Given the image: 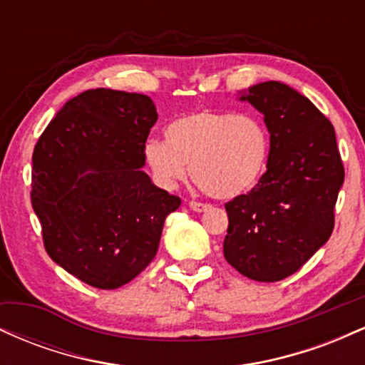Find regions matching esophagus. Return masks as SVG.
I'll use <instances>...</instances> for the list:
<instances>
[{"instance_id": "1", "label": "esophagus", "mask_w": 365, "mask_h": 365, "mask_svg": "<svg viewBox=\"0 0 365 365\" xmlns=\"http://www.w3.org/2000/svg\"><path fill=\"white\" fill-rule=\"evenodd\" d=\"M188 206H190L192 211L195 212H202L209 209V204H202V202H197V200H192V202H188Z\"/></svg>"}]
</instances>
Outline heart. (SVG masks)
I'll use <instances>...</instances> for the list:
<instances>
[{
    "instance_id": "b5f03b06",
    "label": "heart",
    "mask_w": 365,
    "mask_h": 365,
    "mask_svg": "<svg viewBox=\"0 0 365 365\" xmlns=\"http://www.w3.org/2000/svg\"><path fill=\"white\" fill-rule=\"evenodd\" d=\"M165 133L166 140L144 144L145 165L165 188H175L192 171L209 195L233 199L252 190L266 171L269 132L255 115L194 111L171 121Z\"/></svg>"
}]
</instances>
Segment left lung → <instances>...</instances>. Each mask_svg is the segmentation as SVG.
<instances>
[{
  "label": "left lung",
  "mask_w": 365,
  "mask_h": 365,
  "mask_svg": "<svg viewBox=\"0 0 365 365\" xmlns=\"http://www.w3.org/2000/svg\"><path fill=\"white\" fill-rule=\"evenodd\" d=\"M264 115L271 149L267 170L249 194L225 204V259L255 282H279L299 271L334 228V204L345 170L331 121L282 82L242 92Z\"/></svg>",
  "instance_id": "8db88e82"
}]
</instances>
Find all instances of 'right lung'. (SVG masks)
Instances as JSON below:
<instances>
[{
    "mask_svg": "<svg viewBox=\"0 0 365 365\" xmlns=\"http://www.w3.org/2000/svg\"><path fill=\"white\" fill-rule=\"evenodd\" d=\"M156 120L149 96L91 89L58 111L34 148L31 200L46 252L94 288L140 274L182 204L142 171Z\"/></svg>",
    "mask_w": 365,
    "mask_h": 365,
    "instance_id": "add662e5",
    "label": "right lung"
}]
</instances>
